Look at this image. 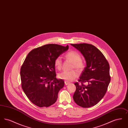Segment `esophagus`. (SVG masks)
Listing matches in <instances>:
<instances>
[{"instance_id":"1","label":"esophagus","mask_w":128,"mask_h":128,"mask_svg":"<svg viewBox=\"0 0 128 128\" xmlns=\"http://www.w3.org/2000/svg\"><path fill=\"white\" fill-rule=\"evenodd\" d=\"M68 84H70V82H67V81H65V84L66 85H68Z\"/></svg>"}]
</instances>
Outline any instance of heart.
<instances>
[{
    "label": "heart",
    "mask_w": 128,
    "mask_h": 128,
    "mask_svg": "<svg viewBox=\"0 0 128 128\" xmlns=\"http://www.w3.org/2000/svg\"><path fill=\"white\" fill-rule=\"evenodd\" d=\"M65 58L68 60L73 62L72 68L80 70L84 68V63L80 60V56L75 51L68 52L65 55ZM54 65L56 68L58 70L61 68L62 66V60L60 57H58L55 59ZM78 75L77 72L75 70L64 71L58 74L59 78L64 80L66 81H72Z\"/></svg>",
    "instance_id": "heart-1"
}]
</instances>
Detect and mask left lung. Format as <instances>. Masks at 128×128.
Listing matches in <instances>:
<instances>
[{
    "instance_id": "1",
    "label": "left lung",
    "mask_w": 128,
    "mask_h": 128,
    "mask_svg": "<svg viewBox=\"0 0 128 128\" xmlns=\"http://www.w3.org/2000/svg\"><path fill=\"white\" fill-rule=\"evenodd\" d=\"M85 58L86 66L75 82L76 90L73 95L74 102L80 106L90 108L103 98L110 82V65L102 53L94 46L88 44H71ZM83 82H87L86 86Z\"/></svg>"
}]
</instances>
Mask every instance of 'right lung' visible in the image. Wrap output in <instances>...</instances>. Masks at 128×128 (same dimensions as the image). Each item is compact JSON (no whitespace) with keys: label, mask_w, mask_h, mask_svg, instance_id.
<instances>
[{"label":"right lung","mask_w":128,"mask_h":128,"mask_svg":"<svg viewBox=\"0 0 128 128\" xmlns=\"http://www.w3.org/2000/svg\"><path fill=\"white\" fill-rule=\"evenodd\" d=\"M68 49L48 44L32 50L20 68L22 87L26 96L37 106L48 107L56 102L64 82L56 78L55 59Z\"/></svg>","instance_id":"add662e5"}]
</instances>
